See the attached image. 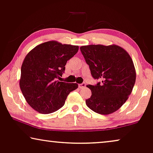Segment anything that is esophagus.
Masks as SVG:
<instances>
[{
	"label": "esophagus",
	"instance_id": "obj_1",
	"mask_svg": "<svg viewBox=\"0 0 153 153\" xmlns=\"http://www.w3.org/2000/svg\"><path fill=\"white\" fill-rule=\"evenodd\" d=\"M78 86H79V88H84L86 86V83L83 82V83H82V84H79V85H78Z\"/></svg>",
	"mask_w": 153,
	"mask_h": 153
}]
</instances>
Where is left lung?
I'll use <instances>...</instances> for the list:
<instances>
[{
  "label": "left lung",
  "instance_id": "8db88e82",
  "mask_svg": "<svg viewBox=\"0 0 153 153\" xmlns=\"http://www.w3.org/2000/svg\"><path fill=\"white\" fill-rule=\"evenodd\" d=\"M94 79L101 82L86 86L91 91L87 106L94 112L108 115L117 111L128 98L136 79L133 60L115 45H91L80 47Z\"/></svg>",
  "mask_w": 153,
  "mask_h": 153
}]
</instances>
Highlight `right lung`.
I'll return each mask as SVG.
<instances>
[{"label": "right lung", "instance_id": "add662e5", "mask_svg": "<svg viewBox=\"0 0 153 153\" xmlns=\"http://www.w3.org/2000/svg\"><path fill=\"white\" fill-rule=\"evenodd\" d=\"M78 49V46L49 41L36 46L27 55L21 67L20 88L34 110L42 114L58 111L64 106L70 92L78 87L77 83L57 80Z\"/></svg>", "mask_w": 153, "mask_h": 153}]
</instances>
